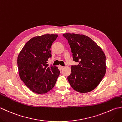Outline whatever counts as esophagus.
<instances>
[{
	"instance_id": "1",
	"label": "esophagus",
	"mask_w": 122,
	"mask_h": 122,
	"mask_svg": "<svg viewBox=\"0 0 122 122\" xmlns=\"http://www.w3.org/2000/svg\"><path fill=\"white\" fill-rule=\"evenodd\" d=\"M64 66H59V68H60L61 69H63V68H64Z\"/></svg>"
}]
</instances>
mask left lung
<instances>
[{
  "mask_svg": "<svg viewBox=\"0 0 122 122\" xmlns=\"http://www.w3.org/2000/svg\"><path fill=\"white\" fill-rule=\"evenodd\" d=\"M68 41L73 61L68 80L71 87L80 93L92 91L99 84L106 72L104 52L91 39L83 35L64 33Z\"/></svg>",
  "mask_w": 122,
  "mask_h": 122,
  "instance_id": "obj_1",
  "label": "left lung"
}]
</instances>
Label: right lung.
I'll return each mask as SVG.
<instances>
[{"label": "right lung", "instance_id": "1", "mask_svg": "<svg viewBox=\"0 0 122 122\" xmlns=\"http://www.w3.org/2000/svg\"><path fill=\"white\" fill-rule=\"evenodd\" d=\"M58 35L46 34L31 39L25 43L17 59L20 79L33 92L46 93L52 89L60 74L56 66H49L51 46Z\"/></svg>", "mask_w": 122, "mask_h": 122}]
</instances>
